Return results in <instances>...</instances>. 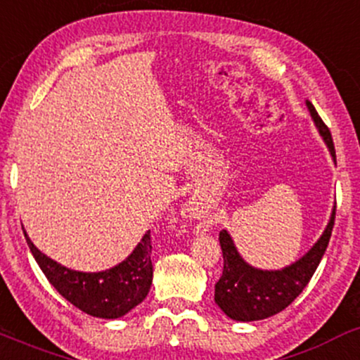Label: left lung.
I'll list each match as a JSON object with an SVG mask.
<instances>
[{"mask_svg":"<svg viewBox=\"0 0 360 360\" xmlns=\"http://www.w3.org/2000/svg\"><path fill=\"white\" fill-rule=\"evenodd\" d=\"M306 105H308L311 117H313L318 131H320L326 146L332 153L333 160L337 161L330 129L325 126V122L318 115L313 103L306 102ZM333 224L335 209L325 233L321 234L316 245L304 257L300 258L296 264L289 265V267L282 270L253 269L252 265L246 264L243 258L240 257L238 250L234 248L231 236L223 229L219 233V243L221 250H223L224 267L223 276L216 282V289H214V301H216V304L231 320L236 321L265 320V318L281 313L308 285L314 270L318 269L323 255H325L330 236H332Z\"/></svg>","mask_w":360,"mask_h":360,"instance_id":"obj_1","label":"left lung"}]
</instances>
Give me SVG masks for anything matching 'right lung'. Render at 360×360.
I'll use <instances>...</instances> for the list:
<instances>
[{
	"mask_svg": "<svg viewBox=\"0 0 360 360\" xmlns=\"http://www.w3.org/2000/svg\"><path fill=\"white\" fill-rule=\"evenodd\" d=\"M23 234L32 255L37 260L47 281L64 300L70 301L83 313L115 320L136 308L148 296L153 282L151 231L144 234L141 243L122 264L95 274L76 272L63 267L58 262L39 252L27 233L23 231Z\"/></svg>",
	"mask_w": 360,
	"mask_h": 360,
	"instance_id": "add662e5",
	"label": "right lung"
}]
</instances>
